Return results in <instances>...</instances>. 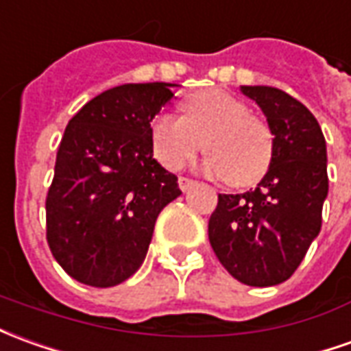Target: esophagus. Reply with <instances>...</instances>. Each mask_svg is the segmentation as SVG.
Wrapping results in <instances>:
<instances>
[{
	"label": "esophagus",
	"mask_w": 351,
	"mask_h": 351,
	"mask_svg": "<svg viewBox=\"0 0 351 351\" xmlns=\"http://www.w3.org/2000/svg\"><path fill=\"white\" fill-rule=\"evenodd\" d=\"M193 184H195V180L188 178V176H180V178H178V186H180V190H182V192H188Z\"/></svg>",
	"instance_id": "esophagus-1"
}]
</instances>
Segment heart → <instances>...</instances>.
I'll use <instances>...</instances> for the list:
<instances>
[{"label":"heart","mask_w":351,"mask_h":351,"mask_svg":"<svg viewBox=\"0 0 351 351\" xmlns=\"http://www.w3.org/2000/svg\"><path fill=\"white\" fill-rule=\"evenodd\" d=\"M152 148L161 165L184 167L207 150L203 171L226 176L232 186H251L266 175L274 156V136L241 100L222 89L193 93L182 102V117L159 114L150 127Z\"/></svg>","instance_id":"1"}]
</instances>
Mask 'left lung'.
<instances>
[{
	"label": "left lung",
	"mask_w": 351,
	"mask_h": 351,
	"mask_svg": "<svg viewBox=\"0 0 351 351\" xmlns=\"http://www.w3.org/2000/svg\"><path fill=\"white\" fill-rule=\"evenodd\" d=\"M239 89L266 116L274 156L254 190L218 193L209 241L237 281L279 285L295 274L319 234L329 193L327 144L312 112L285 90L266 85Z\"/></svg>",
	"instance_id": "1"
}]
</instances>
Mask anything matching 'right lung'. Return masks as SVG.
Wrapping results in <instances>:
<instances>
[{"label":"right lung","mask_w":351,"mask_h":351,"mask_svg":"<svg viewBox=\"0 0 351 351\" xmlns=\"http://www.w3.org/2000/svg\"><path fill=\"white\" fill-rule=\"evenodd\" d=\"M175 83H125L68 121L49 188L47 243L80 283L114 287L141 268L178 178L154 159L150 127Z\"/></svg>","instance_id":"right-lung-1"}]
</instances>
